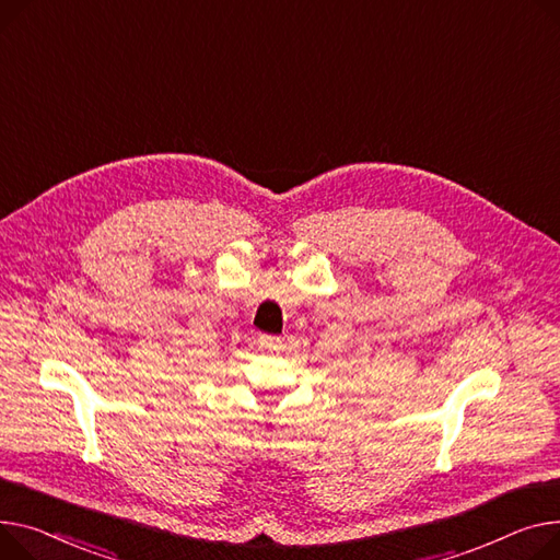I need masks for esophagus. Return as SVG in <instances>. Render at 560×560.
Wrapping results in <instances>:
<instances>
[{"label":"esophagus","mask_w":560,"mask_h":560,"mask_svg":"<svg viewBox=\"0 0 560 560\" xmlns=\"http://www.w3.org/2000/svg\"><path fill=\"white\" fill-rule=\"evenodd\" d=\"M258 347L260 349H268V351H279L281 349V340L275 338V335H260Z\"/></svg>","instance_id":"34e87169"}]
</instances>
